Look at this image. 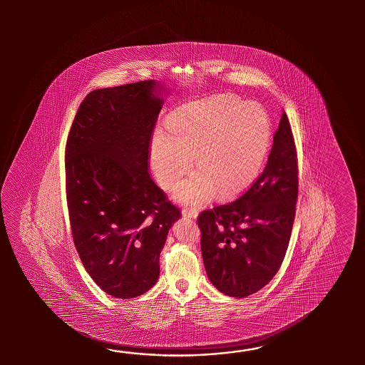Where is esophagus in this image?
<instances>
[{
    "label": "esophagus",
    "mask_w": 365,
    "mask_h": 365,
    "mask_svg": "<svg viewBox=\"0 0 365 365\" xmlns=\"http://www.w3.org/2000/svg\"><path fill=\"white\" fill-rule=\"evenodd\" d=\"M182 217L195 219V217H198V210L193 209V207L192 209H184L182 210Z\"/></svg>",
    "instance_id": "esophagus-1"
}]
</instances>
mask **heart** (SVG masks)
I'll return each instance as SVG.
<instances>
[{
	"instance_id": "obj_1",
	"label": "heart",
	"mask_w": 365,
	"mask_h": 365,
	"mask_svg": "<svg viewBox=\"0 0 365 365\" xmlns=\"http://www.w3.org/2000/svg\"><path fill=\"white\" fill-rule=\"evenodd\" d=\"M150 142V163L165 187L185 175L192 163L198 171L175 187L186 203L209 200L217 190L227 197L256 180L270 146L272 129L264 108L230 96H211L176 109Z\"/></svg>"
}]
</instances>
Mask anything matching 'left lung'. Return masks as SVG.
<instances>
[{
  "label": "left lung",
  "mask_w": 365,
  "mask_h": 365,
  "mask_svg": "<svg viewBox=\"0 0 365 365\" xmlns=\"http://www.w3.org/2000/svg\"><path fill=\"white\" fill-rule=\"evenodd\" d=\"M297 189L295 140L283 113L259 178L240 198L205 210L197 219L205 269L220 292L256 294L278 272L294 225Z\"/></svg>",
  "instance_id": "1"
}]
</instances>
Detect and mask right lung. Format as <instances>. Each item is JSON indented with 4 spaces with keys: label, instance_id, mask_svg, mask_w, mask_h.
Here are the masks:
<instances>
[{
    "label": "right lung",
    "instance_id": "1",
    "mask_svg": "<svg viewBox=\"0 0 365 365\" xmlns=\"http://www.w3.org/2000/svg\"><path fill=\"white\" fill-rule=\"evenodd\" d=\"M155 81L93 90L66 142L70 225L78 255L108 295L132 299L159 279V257L181 211L148 175L163 106Z\"/></svg>",
    "mask_w": 365,
    "mask_h": 365
}]
</instances>
